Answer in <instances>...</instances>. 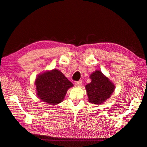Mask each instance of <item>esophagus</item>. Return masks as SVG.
Listing matches in <instances>:
<instances>
[{"instance_id":"obj_1","label":"esophagus","mask_w":147,"mask_h":147,"mask_svg":"<svg viewBox=\"0 0 147 147\" xmlns=\"http://www.w3.org/2000/svg\"><path fill=\"white\" fill-rule=\"evenodd\" d=\"M82 84V82L80 80V81H78V82H76L75 83V85L76 86H80Z\"/></svg>"}]
</instances>
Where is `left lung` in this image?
<instances>
[{
  "instance_id": "obj_1",
  "label": "left lung",
  "mask_w": 147,
  "mask_h": 147,
  "mask_svg": "<svg viewBox=\"0 0 147 147\" xmlns=\"http://www.w3.org/2000/svg\"><path fill=\"white\" fill-rule=\"evenodd\" d=\"M91 82L85 86L88 101L100 104L107 100L115 90L114 84L100 70H96L90 75Z\"/></svg>"
}]
</instances>
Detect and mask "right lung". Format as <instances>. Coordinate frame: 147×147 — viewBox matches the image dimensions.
Segmentation results:
<instances>
[{
  "label": "right lung",
  "mask_w": 147,
  "mask_h": 147,
  "mask_svg": "<svg viewBox=\"0 0 147 147\" xmlns=\"http://www.w3.org/2000/svg\"><path fill=\"white\" fill-rule=\"evenodd\" d=\"M35 84L39 99L51 105L61 103L68 89L74 86L60 70L55 69L38 75Z\"/></svg>",
  "instance_id": "1"
}]
</instances>
